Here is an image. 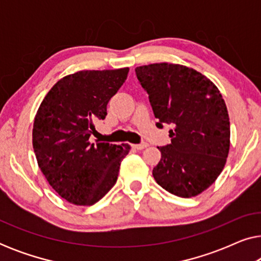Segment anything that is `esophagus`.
Here are the masks:
<instances>
[{
  "instance_id": "1",
  "label": "esophagus",
  "mask_w": 261,
  "mask_h": 261,
  "mask_svg": "<svg viewBox=\"0 0 261 261\" xmlns=\"http://www.w3.org/2000/svg\"><path fill=\"white\" fill-rule=\"evenodd\" d=\"M133 146V148L135 149H144L148 146V144H146V142H142V144H137V145H132Z\"/></svg>"
}]
</instances>
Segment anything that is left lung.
Here are the masks:
<instances>
[{
	"instance_id": "left-lung-1",
	"label": "left lung",
	"mask_w": 261,
	"mask_h": 261,
	"mask_svg": "<svg viewBox=\"0 0 261 261\" xmlns=\"http://www.w3.org/2000/svg\"><path fill=\"white\" fill-rule=\"evenodd\" d=\"M158 119L173 124L171 144L158 147L162 158L153 177L179 197H195L217 179L230 147V123L222 95L209 78L191 67L155 63L135 69Z\"/></svg>"
}]
</instances>
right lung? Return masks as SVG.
<instances>
[{"label": "right lung", "instance_id": "right-lung-1", "mask_svg": "<svg viewBox=\"0 0 261 261\" xmlns=\"http://www.w3.org/2000/svg\"><path fill=\"white\" fill-rule=\"evenodd\" d=\"M128 67L83 70L51 88L34 117L33 148L39 169L60 197L74 205H92L116 183L128 144L90 142L95 122L126 81Z\"/></svg>", "mask_w": 261, "mask_h": 261}]
</instances>
